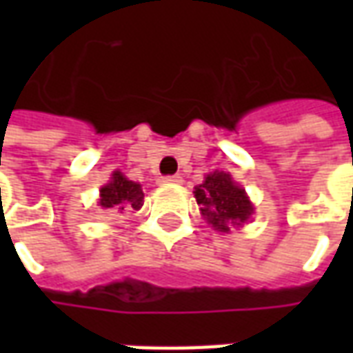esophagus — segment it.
<instances>
[{
    "instance_id": "esophagus-1",
    "label": "esophagus",
    "mask_w": 353,
    "mask_h": 353,
    "mask_svg": "<svg viewBox=\"0 0 353 353\" xmlns=\"http://www.w3.org/2000/svg\"><path fill=\"white\" fill-rule=\"evenodd\" d=\"M162 183H164V185L181 183V176H166V177H162Z\"/></svg>"
}]
</instances>
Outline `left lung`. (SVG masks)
I'll list each match as a JSON object with an SVG mask.
<instances>
[{"label":"left lung","mask_w":353,"mask_h":353,"mask_svg":"<svg viewBox=\"0 0 353 353\" xmlns=\"http://www.w3.org/2000/svg\"><path fill=\"white\" fill-rule=\"evenodd\" d=\"M194 196L202 215L215 230L227 232L230 225H242L253 214L252 202L248 200L242 187L225 172H214L202 185L194 187Z\"/></svg>","instance_id":"8db88e82"}]
</instances>
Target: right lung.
Listing matches in <instances>:
<instances>
[{"label": "right lung", "mask_w": 353, "mask_h": 353, "mask_svg": "<svg viewBox=\"0 0 353 353\" xmlns=\"http://www.w3.org/2000/svg\"><path fill=\"white\" fill-rule=\"evenodd\" d=\"M143 204V191L138 183L115 172L111 181L100 191V206L113 208V210H124V208H134L139 210Z\"/></svg>", "instance_id": "right-lung-1"}]
</instances>
